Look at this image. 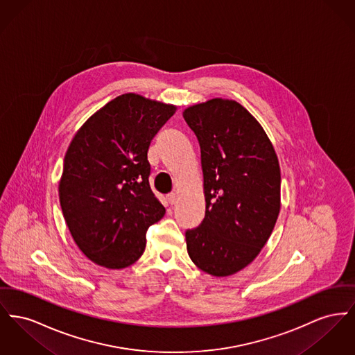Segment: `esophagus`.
I'll list each match as a JSON object with an SVG mask.
<instances>
[{
	"label": "esophagus",
	"instance_id": "obj_1",
	"mask_svg": "<svg viewBox=\"0 0 355 355\" xmlns=\"http://www.w3.org/2000/svg\"><path fill=\"white\" fill-rule=\"evenodd\" d=\"M166 198L170 205H174V204L177 202V194H175V193H168Z\"/></svg>",
	"mask_w": 355,
	"mask_h": 355
}]
</instances>
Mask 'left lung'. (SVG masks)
Wrapping results in <instances>:
<instances>
[{
	"label": "left lung",
	"mask_w": 355,
	"mask_h": 355,
	"mask_svg": "<svg viewBox=\"0 0 355 355\" xmlns=\"http://www.w3.org/2000/svg\"><path fill=\"white\" fill-rule=\"evenodd\" d=\"M204 173L205 217L185 232L191 261L213 276L245 268L266 245L280 210V167L259 122L234 101L189 107Z\"/></svg>",
	"instance_id": "obj_1"
}]
</instances>
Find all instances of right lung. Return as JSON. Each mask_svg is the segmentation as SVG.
<instances>
[{"instance_id":"obj_1","label":"right lung","mask_w":355,"mask_h":355,"mask_svg":"<svg viewBox=\"0 0 355 355\" xmlns=\"http://www.w3.org/2000/svg\"><path fill=\"white\" fill-rule=\"evenodd\" d=\"M174 105L125 94L94 114L64 157L59 197L75 243L98 266L121 270L146 247L165 208L148 184L147 151Z\"/></svg>"}]
</instances>
